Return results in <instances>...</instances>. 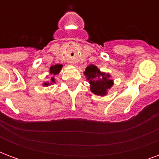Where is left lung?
Returning <instances> with one entry per match:
<instances>
[{
  "label": "left lung",
  "mask_w": 159,
  "mask_h": 159,
  "mask_svg": "<svg viewBox=\"0 0 159 159\" xmlns=\"http://www.w3.org/2000/svg\"><path fill=\"white\" fill-rule=\"evenodd\" d=\"M84 75L89 82L91 91L97 95H106L107 89L113 85V81L110 79V75L101 72L93 65H90L87 67Z\"/></svg>",
  "instance_id": "obj_1"
}]
</instances>
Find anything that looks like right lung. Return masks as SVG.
<instances>
[{"mask_svg": "<svg viewBox=\"0 0 159 159\" xmlns=\"http://www.w3.org/2000/svg\"><path fill=\"white\" fill-rule=\"evenodd\" d=\"M62 65H55V66H52L50 67V73L51 74H52V75H57V74H59V71L61 70V68H62ZM51 82L52 83H55V81H54V78L53 77H52L51 78ZM50 83H44V85L45 86H48Z\"/></svg>", "mask_w": 159, "mask_h": 159, "instance_id": "1", "label": "right lung"}]
</instances>
